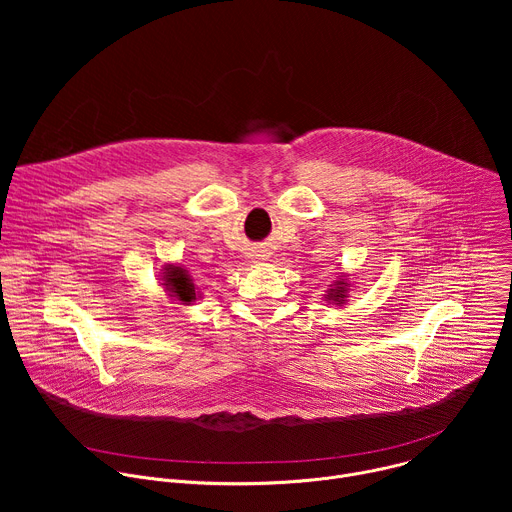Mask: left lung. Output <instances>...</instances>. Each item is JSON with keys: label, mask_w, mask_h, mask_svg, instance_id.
Segmentation results:
<instances>
[{"label": "left lung", "mask_w": 512, "mask_h": 512, "mask_svg": "<svg viewBox=\"0 0 512 512\" xmlns=\"http://www.w3.org/2000/svg\"><path fill=\"white\" fill-rule=\"evenodd\" d=\"M330 291H334V294H330L328 296V300H334V302H344L342 298H344V287H338V289H330Z\"/></svg>", "instance_id": "8db88e82"}]
</instances>
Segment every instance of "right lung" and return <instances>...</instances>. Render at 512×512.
Returning <instances> with one entry per match:
<instances>
[{"mask_svg":"<svg viewBox=\"0 0 512 512\" xmlns=\"http://www.w3.org/2000/svg\"><path fill=\"white\" fill-rule=\"evenodd\" d=\"M168 283L166 285H172L170 289L174 291V294L182 300V302H192V300H196V294H194V285L190 283V279H188V275H184V271L182 269H178V267H172L170 271H168Z\"/></svg>","mask_w":512,"mask_h":512,"instance_id":"right-lung-1","label":"right lung"}]
</instances>
